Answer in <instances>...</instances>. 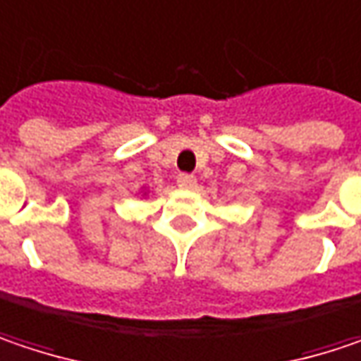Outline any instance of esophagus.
<instances>
[{"label":"esophagus","instance_id":"1","mask_svg":"<svg viewBox=\"0 0 361 361\" xmlns=\"http://www.w3.org/2000/svg\"><path fill=\"white\" fill-rule=\"evenodd\" d=\"M178 185L181 190H194L196 188V178L190 176V173H180L178 176Z\"/></svg>","mask_w":361,"mask_h":361}]
</instances>
